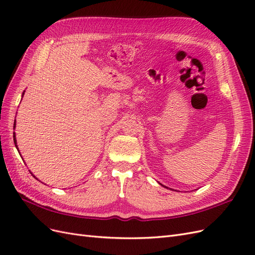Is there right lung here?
I'll use <instances>...</instances> for the list:
<instances>
[{"mask_svg":"<svg viewBox=\"0 0 255 255\" xmlns=\"http://www.w3.org/2000/svg\"><path fill=\"white\" fill-rule=\"evenodd\" d=\"M14 125H16V120H14ZM14 134V133H13ZM13 141H14V144H16V146H17V140H16V136L13 135ZM18 149V148H17Z\"/></svg>","mask_w":255,"mask_h":255,"instance_id":"obj_1","label":"right lung"}]
</instances>
